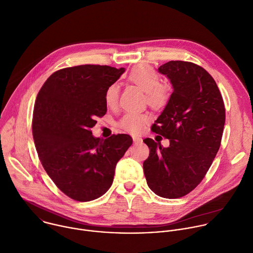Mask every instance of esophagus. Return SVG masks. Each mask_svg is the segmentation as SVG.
Returning <instances> with one entry per match:
<instances>
[{
    "mask_svg": "<svg viewBox=\"0 0 253 253\" xmlns=\"http://www.w3.org/2000/svg\"><path fill=\"white\" fill-rule=\"evenodd\" d=\"M132 139H133V143L136 145V144H141L142 143V138H140V137H137V136H133L132 137Z\"/></svg>",
    "mask_w": 253,
    "mask_h": 253,
    "instance_id": "esophagus-1",
    "label": "esophagus"
}]
</instances>
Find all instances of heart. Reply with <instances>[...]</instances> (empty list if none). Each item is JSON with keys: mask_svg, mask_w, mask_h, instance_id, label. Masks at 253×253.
<instances>
[{"mask_svg": "<svg viewBox=\"0 0 253 253\" xmlns=\"http://www.w3.org/2000/svg\"><path fill=\"white\" fill-rule=\"evenodd\" d=\"M128 80L145 92L146 102L152 108L162 109L168 104L171 90L168 85L160 83V77L153 67L149 65L134 67L128 75ZM104 99L108 107H115L119 99V86L111 84L105 91ZM147 120L146 114L128 112L120 120L119 126L126 131L136 133L142 129Z\"/></svg>", "mask_w": 253, "mask_h": 253, "instance_id": "heart-1", "label": "heart"}]
</instances>
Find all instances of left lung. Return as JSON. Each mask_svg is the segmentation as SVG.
<instances>
[{
	"label": "left lung",
	"mask_w": 253,
	"mask_h": 253,
	"mask_svg": "<svg viewBox=\"0 0 253 253\" xmlns=\"http://www.w3.org/2000/svg\"><path fill=\"white\" fill-rule=\"evenodd\" d=\"M158 71L170 80L173 93L151 130L168 138L170 145L145 138L150 151L143 171L156 195L177 199L194 190L211 167L220 145L225 110L215 81L203 67L177 60Z\"/></svg>",
	"instance_id": "1"
}]
</instances>
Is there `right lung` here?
Segmentation results:
<instances>
[{
	"label": "right lung",
	"instance_id": "1",
	"mask_svg": "<svg viewBox=\"0 0 253 253\" xmlns=\"http://www.w3.org/2000/svg\"><path fill=\"white\" fill-rule=\"evenodd\" d=\"M124 72L107 65L63 68L50 75L38 94L33 135L39 157L58 189L75 201L103 196L132 143L128 134L103 139L91 131L95 118L107 113L106 89Z\"/></svg>",
	"mask_w": 253,
	"mask_h": 253
}]
</instances>
